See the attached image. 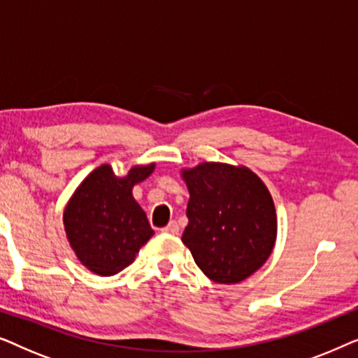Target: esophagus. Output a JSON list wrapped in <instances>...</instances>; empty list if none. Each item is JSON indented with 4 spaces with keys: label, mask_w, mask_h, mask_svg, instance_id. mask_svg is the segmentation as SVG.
Segmentation results:
<instances>
[{
    "label": "esophagus",
    "mask_w": 358,
    "mask_h": 358,
    "mask_svg": "<svg viewBox=\"0 0 358 358\" xmlns=\"http://www.w3.org/2000/svg\"><path fill=\"white\" fill-rule=\"evenodd\" d=\"M161 231L166 233V234H178L179 233V224L176 222H171L168 227H164Z\"/></svg>",
    "instance_id": "34e87169"
}]
</instances>
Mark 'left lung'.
<instances>
[{"instance_id": "1", "label": "left lung", "mask_w": 358, "mask_h": 358, "mask_svg": "<svg viewBox=\"0 0 358 358\" xmlns=\"http://www.w3.org/2000/svg\"><path fill=\"white\" fill-rule=\"evenodd\" d=\"M190 199L182 243L217 283H238L271 256L277 238L273 200L248 168L202 163L184 171Z\"/></svg>"}]
</instances>
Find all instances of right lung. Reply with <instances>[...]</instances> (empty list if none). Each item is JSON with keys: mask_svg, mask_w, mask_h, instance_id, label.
<instances>
[{"mask_svg": "<svg viewBox=\"0 0 358 358\" xmlns=\"http://www.w3.org/2000/svg\"><path fill=\"white\" fill-rule=\"evenodd\" d=\"M155 164L135 166L115 178L109 164L92 171L68 202L63 223L73 251L97 275H115L135 261L153 236L148 218L131 189L153 173Z\"/></svg>", "mask_w": 358, "mask_h": 358, "instance_id": "1", "label": "right lung"}]
</instances>
